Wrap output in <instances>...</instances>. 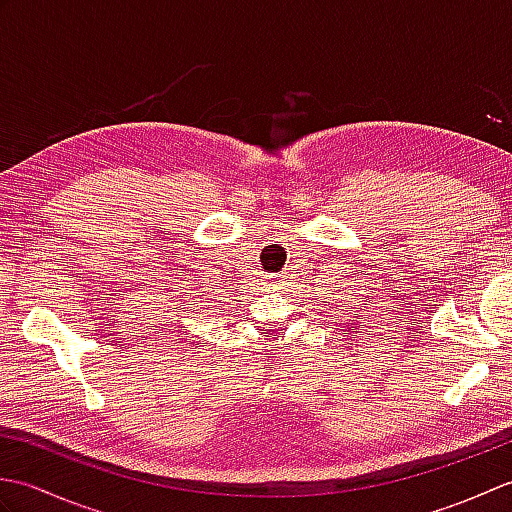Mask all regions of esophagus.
<instances>
[{
  "mask_svg": "<svg viewBox=\"0 0 512 512\" xmlns=\"http://www.w3.org/2000/svg\"><path fill=\"white\" fill-rule=\"evenodd\" d=\"M277 284H279L277 275H270V277H268V286H277Z\"/></svg>",
  "mask_w": 512,
  "mask_h": 512,
  "instance_id": "34e87169",
  "label": "esophagus"
}]
</instances>
